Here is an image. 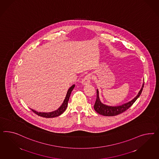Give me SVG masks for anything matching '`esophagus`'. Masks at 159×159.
<instances>
[{
	"instance_id": "esophagus-1",
	"label": "esophagus",
	"mask_w": 159,
	"mask_h": 159,
	"mask_svg": "<svg viewBox=\"0 0 159 159\" xmlns=\"http://www.w3.org/2000/svg\"><path fill=\"white\" fill-rule=\"evenodd\" d=\"M91 79V76L90 75H87L82 80V83L83 85L89 84V83H90Z\"/></svg>"
}]
</instances>
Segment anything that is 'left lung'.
<instances>
[{"instance_id": "obj_1", "label": "left lung", "mask_w": 159, "mask_h": 159, "mask_svg": "<svg viewBox=\"0 0 159 159\" xmlns=\"http://www.w3.org/2000/svg\"><path fill=\"white\" fill-rule=\"evenodd\" d=\"M143 86H144V82L142 86L141 89L139 91L137 95L133 99L129 101V102L124 103V104H123L121 105H119V106H116V107L108 106V105L102 103L99 99L98 90L97 89V99H96V101L95 102L94 106L95 111L99 115L106 116H116L123 112H125L126 110H127L129 109V107H131L133 105V104L139 98L140 95L141 94Z\"/></svg>"}]
</instances>
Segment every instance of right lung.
Listing matches in <instances>:
<instances>
[{
    "instance_id": "obj_1",
    "label": "right lung",
    "mask_w": 159,
    "mask_h": 159,
    "mask_svg": "<svg viewBox=\"0 0 159 159\" xmlns=\"http://www.w3.org/2000/svg\"><path fill=\"white\" fill-rule=\"evenodd\" d=\"M75 85L73 84V85H72L69 89L68 92H67V94H66V97L65 98L63 103L61 105L60 107H59L57 110H56L55 111L45 113V112H36V111H34V109H30L32 110V111H33V112H34V113H36L38 116L43 117H46V118H52V117H55L60 116L62 113H63L65 112V111L66 110V109L67 107L70 95V94H71V92L72 91L74 87H75Z\"/></svg>"
}]
</instances>
